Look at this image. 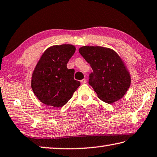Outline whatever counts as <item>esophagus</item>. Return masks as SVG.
Instances as JSON below:
<instances>
[{
  "label": "esophagus",
  "mask_w": 157,
  "mask_h": 157,
  "mask_svg": "<svg viewBox=\"0 0 157 157\" xmlns=\"http://www.w3.org/2000/svg\"><path fill=\"white\" fill-rule=\"evenodd\" d=\"M81 82L82 84H85L86 82V79H82L81 80Z\"/></svg>",
  "instance_id": "obj_1"
}]
</instances>
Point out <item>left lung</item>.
<instances>
[{
  "mask_svg": "<svg viewBox=\"0 0 157 157\" xmlns=\"http://www.w3.org/2000/svg\"><path fill=\"white\" fill-rule=\"evenodd\" d=\"M79 52L93 71L89 84L99 98L108 104L121 99L131 83L124 62L115 51L99 46H84Z\"/></svg>",
  "mask_w": 157,
  "mask_h": 157,
  "instance_id": "1",
  "label": "left lung"
}]
</instances>
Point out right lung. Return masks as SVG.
<instances>
[{"instance_id":"1","label":"right lung","mask_w":157,"mask_h":157,"mask_svg":"<svg viewBox=\"0 0 157 157\" xmlns=\"http://www.w3.org/2000/svg\"><path fill=\"white\" fill-rule=\"evenodd\" d=\"M75 51L72 44L54 45L45 50L31 77V88L42 103L59 108L66 104L80 82L67 64Z\"/></svg>"}]
</instances>
